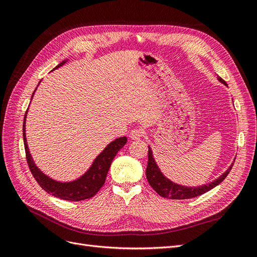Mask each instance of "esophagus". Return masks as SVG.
Segmentation results:
<instances>
[{"instance_id":"obj_1","label":"esophagus","mask_w":257,"mask_h":257,"mask_svg":"<svg viewBox=\"0 0 257 257\" xmlns=\"http://www.w3.org/2000/svg\"><path fill=\"white\" fill-rule=\"evenodd\" d=\"M143 134H144V132L141 128H134V130H132L130 137L132 141H138V139H141L143 137Z\"/></svg>"}]
</instances>
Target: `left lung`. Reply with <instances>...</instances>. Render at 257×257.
<instances>
[{"mask_svg": "<svg viewBox=\"0 0 257 257\" xmlns=\"http://www.w3.org/2000/svg\"><path fill=\"white\" fill-rule=\"evenodd\" d=\"M217 80L226 85V82H225L221 77H219ZM148 148H149V151H148V166L146 169V176L148 179V182H149V184L152 186L153 190L157 192L160 196L164 198L188 199V198L199 196L201 194L212 190L216 185H219L224 179L227 177L232 165H234V163H231L230 166L225 170V173H223L219 178H216L215 180L211 181L210 183H206L199 186H185V185L178 184L172 181L170 179H168L167 177L163 175L160 167L157 164V162L154 160L152 149L150 148V146H148Z\"/></svg>", "mask_w": 257, "mask_h": 257, "instance_id": "1", "label": "left lung"}]
</instances>
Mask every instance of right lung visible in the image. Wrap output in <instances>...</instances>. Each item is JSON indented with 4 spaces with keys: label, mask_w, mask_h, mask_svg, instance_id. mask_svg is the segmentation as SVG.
Wrapping results in <instances>:
<instances>
[{
    "label": "right lung",
    "mask_w": 257,
    "mask_h": 257,
    "mask_svg": "<svg viewBox=\"0 0 257 257\" xmlns=\"http://www.w3.org/2000/svg\"><path fill=\"white\" fill-rule=\"evenodd\" d=\"M67 61L68 59L62 61L59 65H57L53 68V71L61 67L62 65H64ZM41 81L38 82L37 85H40ZM36 89L33 92L32 98L35 94ZM32 98H31V100H32ZM28 110L25 114V119H23V143H25L28 165L37 183L40 184L41 188L47 193L64 200L79 201V200H84L94 196L105 183V179L108 174V170L110 168L111 162L114 159L116 153H118L119 150L122 149L123 146L126 144L127 138L125 136L119 137L114 139V141H112L110 144H108L105 147V149L100 152L94 160H93L92 164L87 172L82 174L80 177L74 179V180H71V181H59V180H56V179L49 177L48 175H46L43 170L38 168V166L35 164L32 155L30 153V149L27 142V134H26V121H27Z\"/></svg>",
    "instance_id": "obj_1"
}]
</instances>
